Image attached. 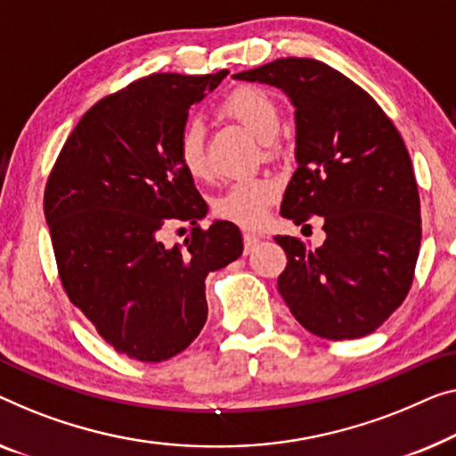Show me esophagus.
Listing matches in <instances>:
<instances>
[{"label": "esophagus", "instance_id": "esophagus-1", "mask_svg": "<svg viewBox=\"0 0 456 456\" xmlns=\"http://www.w3.org/2000/svg\"><path fill=\"white\" fill-rule=\"evenodd\" d=\"M260 241V235H256V233H243V251H246V254H249L251 249L256 248V243Z\"/></svg>", "mask_w": 456, "mask_h": 456}]
</instances>
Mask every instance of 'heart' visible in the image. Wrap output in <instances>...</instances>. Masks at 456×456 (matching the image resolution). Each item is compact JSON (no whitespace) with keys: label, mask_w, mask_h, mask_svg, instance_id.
<instances>
[{"label":"heart","mask_w":456,"mask_h":456,"mask_svg":"<svg viewBox=\"0 0 456 456\" xmlns=\"http://www.w3.org/2000/svg\"><path fill=\"white\" fill-rule=\"evenodd\" d=\"M219 114L240 122L248 131L264 141V145H274V137L281 126V110L276 100L266 90L256 86L237 87L219 104ZM178 161L184 172L194 180H205L208 175L205 155V134L200 122H186L178 137ZM281 186L270 175L241 178L216 194L213 199V215L223 221L237 223L241 227L262 225L268 216V208L278 199Z\"/></svg>","instance_id":"heart-1"}]
</instances>
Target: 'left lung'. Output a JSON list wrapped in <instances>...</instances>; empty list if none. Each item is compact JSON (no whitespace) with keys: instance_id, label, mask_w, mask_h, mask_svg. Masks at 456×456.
<instances>
[{"instance_id":"obj_1","label":"left lung","mask_w":456,"mask_h":456,"mask_svg":"<svg viewBox=\"0 0 456 456\" xmlns=\"http://www.w3.org/2000/svg\"><path fill=\"white\" fill-rule=\"evenodd\" d=\"M233 77L281 87L295 104L298 167L281 215L297 225L323 221L317 249L274 237L289 260L278 276L284 303L319 338L372 334L410 293L422 241L402 134L362 87L322 61L276 59Z\"/></svg>"}]
</instances>
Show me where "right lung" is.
I'll return each instance as SVG.
<instances>
[{"mask_svg": "<svg viewBox=\"0 0 456 456\" xmlns=\"http://www.w3.org/2000/svg\"><path fill=\"white\" fill-rule=\"evenodd\" d=\"M229 71L153 73L102 98L65 141L45 188V216L69 301L128 358L161 362L207 322L205 278L241 256L237 225L202 229L207 205L178 161L188 110ZM188 222L167 248L162 231Z\"/></svg>", "mask_w": 456, "mask_h": 456, "instance_id": "add662e5", "label": "right lung"}]
</instances>
